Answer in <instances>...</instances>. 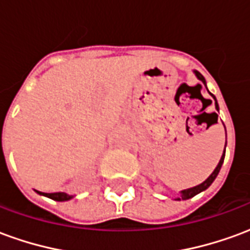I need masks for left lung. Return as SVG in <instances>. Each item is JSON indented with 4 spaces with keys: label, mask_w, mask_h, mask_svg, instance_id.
Returning a JSON list of instances; mask_svg holds the SVG:
<instances>
[{
    "label": "left lung",
    "mask_w": 250,
    "mask_h": 250,
    "mask_svg": "<svg viewBox=\"0 0 250 250\" xmlns=\"http://www.w3.org/2000/svg\"><path fill=\"white\" fill-rule=\"evenodd\" d=\"M195 76L198 77L199 80L204 83V84H206V82H205V77L202 76V75H201L199 72L195 71ZM211 96H213V95H211ZM213 98H214V96H213ZM214 100H215V98H214ZM215 108L218 109V104H217V100H215ZM214 116H215V118H218V115L215 114V112H214ZM224 158H225V150H224V155L221 157V161H220V162H218V165H217V167L214 168V171L211 173V175H210L209 178L206 179L205 182H202V184H201V185H198V186H194V188H191L184 190V191H182V195H181V197H182V199L191 198V197H194V195H197V194H198V193H201V191H204V190H206V188H209L210 185L213 184V181H214V179L217 178V175H218V173H220L221 166H222V163H224ZM177 199H178V201H181V198H177Z\"/></svg>",
    "instance_id": "obj_1"
}]
</instances>
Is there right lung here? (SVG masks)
Masks as SVG:
<instances>
[{"mask_svg":"<svg viewBox=\"0 0 250 250\" xmlns=\"http://www.w3.org/2000/svg\"><path fill=\"white\" fill-rule=\"evenodd\" d=\"M45 197H49L51 199H55V201H68V199L72 198V195H68L65 193H40Z\"/></svg>","mask_w":250,"mask_h":250,"instance_id":"1","label":"right lung"}]
</instances>
